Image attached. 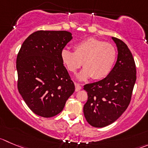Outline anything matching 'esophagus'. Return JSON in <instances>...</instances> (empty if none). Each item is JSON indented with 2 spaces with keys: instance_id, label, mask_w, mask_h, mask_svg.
I'll list each match as a JSON object with an SVG mask.
<instances>
[{
  "instance_id": "obj_1",
  "label": "esophagus",
  "mask_w": 148,
  "mask_h": 148,
  "mask_svg": "<svg viewBox=\"0 0 148 148\" xmlns=\"http://www.w3.org/2000/svg\"><path fill=\"white\" fill-rule=\"evenodd\" d=\"M75 91H78L81 89V86L78 83H75Z\"/></svg>"
}]
</instances>
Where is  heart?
<instances>
[{"label": "heart", "mask_w": 148, "mask_h": 148, "mask_svg": "<svg viewBox=\"0 0 148 148\" xmlns=\"http://www.w3.org/2000/svg\"><path fill=\"white\" fill-rule=\"evenodd\" d=\"M117 57L115 48L110 43L96 38H88L76 43L74 52L64 49L61 59L70 73H75L82 65L84 68L77 75L79 81L94 78L101 80L112 71Z\"/></svg>", "instance_id": "1"}]
</instances>
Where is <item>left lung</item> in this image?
Returning <instances> with one entry per match:
<instances>
[{"label": "left lung", "mask_w": 148, "mask_h": 148, "mask_svg": "<svg viewBox=\"0 0 148 148\" xmlns=\"http://www.w3.org/2000/svg\"><path fill=\"white\" fill-rule=\"evenodd\" d=\"M118 58L109 75L101 81L86 84L88 100L84 113L91 126L102 128L111 124L125 112L130 103L136 82V65L127 45L112 37Z\"/></svg>", "instance_id": "1"}]
</instances>
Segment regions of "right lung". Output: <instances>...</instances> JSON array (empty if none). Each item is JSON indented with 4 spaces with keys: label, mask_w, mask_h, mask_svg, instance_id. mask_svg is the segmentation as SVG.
<instances>
[{
    "label": "right lung",
    "mask_w": 148,
    "mask_h": 148,
    "mask_svg": "<svg viewBox=\"0 0 148 148\" xmlns=\"http://www.w3.org/2000/svg\"><path fill=\"white\" fill-rule=\"evenodd\" d=\"M72 38L67 31H37L27 38L18 53V90L29 109L41 117L60 113L75 91L61 59Z\"/></svg>",
    "instance_id": "obj_1"
}]
</instances>
